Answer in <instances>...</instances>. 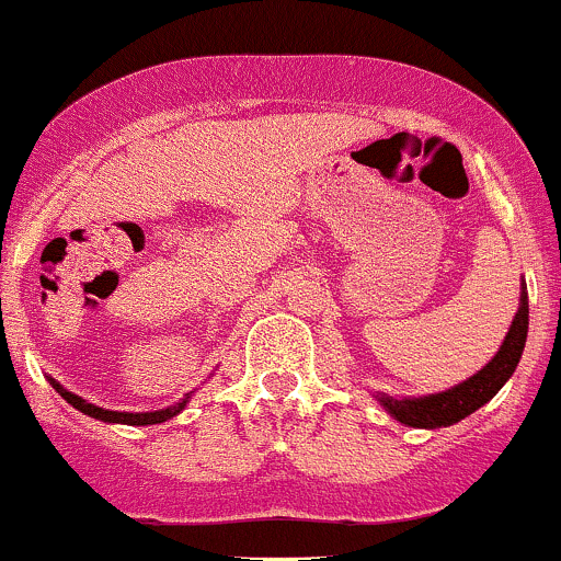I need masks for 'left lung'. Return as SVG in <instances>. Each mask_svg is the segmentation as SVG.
<instances>
[{
  "label": "left lung",
  "instance_id": "obj_1",
  "mask_svg": "<svg viewBox=\"0 0 561 561\" xmlns=\"http://www.w3.org/2000/svg\"><path fill=\"white\" fill-rule=\"evenodd\" d=\"M529 328V300L527 287L522 285V298H518V311L511 322L508 335H505L500 352L489 359L479 374L470 376L462 385L446 389L438 394H424V398H387V394H376L379 403L385 405L387 414L394 416L398 422L409 424V427H449V424L465 420L473 411H479L483 403L494 398L503 389L505 381L514 376L518 359H522L524 341H527Z\"/></svg>",
  "mask_w": 561,
  "mask_h": 561
}]
</instances>
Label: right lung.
<instances>
[{
  "label": "right lung",
  "mask_w": 561,
  "mask_h": 561,
  "mask_svg": "<svg viewBox=\"0 0 561 561\" xmlns=\"http://www.w3.org/2000/svg\"><path fill=\"white\" fill-rule=\"evenodd\" d=\"M47 381H50L53 389H56V392L61 394V398L67 400L69 405H72V409L82 411V414L93 416V420H102V422L134 424V427H141V424H161V422L172 420V416L180 414V411L185 409V405H187V398H182L180 403L169 405V409H161V411H145V414H131V411H110V409H99V405H93V403H88V400H82L80 394L69 392V389H64L61 385H58L56 379H50V376H47Z\"/></svg>",
  "instance_id": "add662e5"
}]
</instances>
